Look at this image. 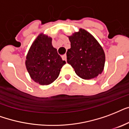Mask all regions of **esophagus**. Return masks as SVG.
<instances>
[{"mask_svg": "<svg viewBox=\"0 0 129 129\" xmlns=\"http://www.w3.org/2000/svg\"><path fill=\"white\" fill-rule=\"evenodd\" d=\"M62 58L64 60H66V61H67V55H66V54H64V55L62 56Z\"/></svg>", "mask_w": 129, "mask_h": 129, "instance_id": "obj_1", "label": "esophagus"}]
</instances>
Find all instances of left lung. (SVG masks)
Masks as SVG:
<instances>
[{"label":"left lung","mask_w":129,"mask_h":129,"mask_svg":"<svg viewBox=\"0 0 129 129\" xmlns=\"http://www.w3.org/2000/svg\"><path fill=\"white\" fill-rule=\"evenodd\" d=\"M71 48L67 52V62L83 79H91L102 73L105 54L98 41L85 29H80L69 37Z\"/></svg>","instance_id":"left-lung-1"}]
</instances>
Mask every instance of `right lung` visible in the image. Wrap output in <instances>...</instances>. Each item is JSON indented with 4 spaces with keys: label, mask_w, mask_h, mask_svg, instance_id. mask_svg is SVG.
<instances>
[{
    "label": "right lung",
    "mask_w": 129,
    "mask_h": 129,
    "mask_svg": "<svg viewBox=\"0 0 129 129\" xmlns=\"http://www.w3.org/2000/svg\"><path fill=\"white\" fill-rule=\"evenodd\" d=\"M64 64L66 62L52 46V38L44 34L39 35L34 42L25 60L31 78L42 85L54 81Z\"/></svg>",
    "instance_id": "right-lung-1"
}]
</instances>
